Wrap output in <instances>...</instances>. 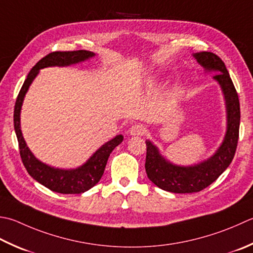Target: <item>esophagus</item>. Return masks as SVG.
<instances>
[{
    "instance_id": "34e87169",
    "label": "esophagus",
    "mask_w": 253,
    "mask_h": 253,
    "mask_svg": "<svg viewBox=\"0 0 253 253\" xmlns=\"http://www.w3.org/2000/svg\"><path fill=\"white\" fill-rule=\"evenodd\" d=\"M146 132V127L142 124H135L129 128V133L131 136H141Z\"/></svg>"
}]
</instances>
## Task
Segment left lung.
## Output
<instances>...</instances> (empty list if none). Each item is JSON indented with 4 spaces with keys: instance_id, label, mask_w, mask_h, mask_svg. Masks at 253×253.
Segmentation results:
<instances>
[{
    "instance_id": "obj_1",
    "label": "left lung",
    "mask_w": 253,
    "mask_h": 253,
    "mask_svg": "<svg viewBox=\"0 0 253 253\" xmlns=\"http://www.w3.org/2000/svg\"><path fill=\"white\" fill-rule=\"evenodd\" d=\"M194 57L205 70L217 72L214 79L220 84L227 105V132L224 142L214 156L192 167L172 165L160 155L151 141H146L145 168L148 177L158 187L172 193H194L206 189L229 167L238 145L240 104L228 70L224 61L212 52H197Z\"/></svg>"
}]
</instances>
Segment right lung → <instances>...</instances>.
<instances>
[{
    "label": "right lung",
    "mask_w": 253,
    "mask_h": 253,
    "mask_svg": "<svg viewBox=\"0 0 253 253\" xmlns=\"http://www.w3.org/2000/svg\"><path fill=\"white\" fill-rule=\"evenodd\" d=\"M94 56V53L86 50H76V51H53L48 53L41 59L28 73L23 86L19 91L16 103L14 107V128L16 132L19 155H21L24 167L26 168L29 175L41 183L47 189L52 192L61 193V194H81V193L90 190L96 183L101 180V177L105 170L106 163L114 148L117 147L123 141V136L118 135L114 139L106 142L98 149L94 155L87 160L85 165L74 170H61L43 165L42 162L37 160L34 157L31 150L28 149L25 142L21 124H19V114L25 94H26L29 85L33 82L38 71L42 68L53 67V66H70L73 63L84 61L86 59Z\"/></svg>",
    "instance_id": "obj_1"
}]
</instances>
